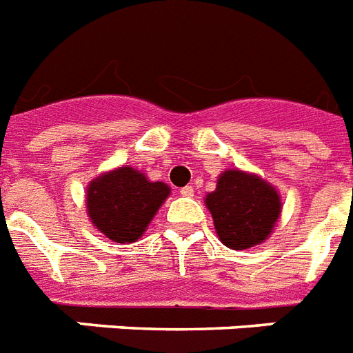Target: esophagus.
<instances>
[{"instance_id": "1", "label": "esophagus", "mask_w": 353, "mask_h": 353, "mask_svg": "<svg viewBox=\"0 0 353 353\" xmlns=\"http://www.w3.org/2000/svg\"><path fill=\"white\" fill-rule=\"evenodd\" d=\"M180 194H182V196H193V185H184V188L180 190Z\"/></svg>"}]
</instances>
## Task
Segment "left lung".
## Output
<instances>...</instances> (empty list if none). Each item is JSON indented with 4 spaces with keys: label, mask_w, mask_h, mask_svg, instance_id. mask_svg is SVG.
Returning <instances> with one entry per match:
<instances>
[{
    "label": "left lung",
    "mask_w": 353,
    "mask_h": 353,
    "mask_svg": "<svg viewBox=\"0 0 353 353\" xmlns=\"http://www.w3.org/2000/svg\"><path fill=\"white\" fill-rule=\"evenodd\" d=\"M215 230L224 246L246 250L266 241L281 215L277 191L253 174L230 169L205 196Z\"/></svg>",
    "instance_id": "8db88e82"
}]
</instances>
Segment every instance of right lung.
I'll use <instances>...</instances> for the list:
<instances>
[{
  "label": "right lung",
  "mask_w": 353,
  "mask_h": 353,
  "mask_svg": "<svg viewBox=\"0 0 353 353\" xmlns=\"http://www.w3.org/2000/svg\"><path fill=\"white\" fill-rule=\"evenodd\" d=\"M163 182H149L132 168L114 169L87 190V211L92 224L114 242H134L168 199Z\"/></svg>",
  "instance_id": "right-lung-1"
}]
</instances>
